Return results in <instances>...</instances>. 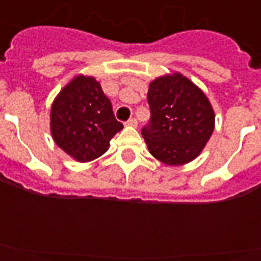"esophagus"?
Masks as SVG:
<instances>
[{
    "label": "esophagus",
    "mask_w": 261,
    "mask_h": 261,
    "mask_svg": "<svg viewBox=\"0 0 261 261\" xmlns=\"http://www.w3.org/2000/svg\"><path fill=\"white\" fill-rule=\"evenodd\" d=\"M126 126H132V128H136L137 126V120L136 118H129L128 121L125 122Z\"/></svg>",
    "instance_id": "obj_1"
}]
</instances>
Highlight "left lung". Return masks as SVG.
<instances>
[{"label":"left lung","instance_id":"obj_1","mask_svg":"<svg viewBox=\"0 0 261 261\" xmlns=\"http://www.w3.org/2000/svg\"><path fill=\"white\" fill-rule=\"evenodd\" d=\"M149 125L141 130L149 153L171 167L199 156L215 129L211 101L195 83L173 72L149 84Z\"/></svg>","mask_w":261,"mask_h":261}]
</instances>
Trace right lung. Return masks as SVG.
I'll return each instance as SVG.
<instances>
[{
    "mask_svg": "<svg viewBox=\"0 0 261 261\" xmlns=\"http://www.w3.org/2000/svg\"><path fill=\"white\" fill-rule=\"evenodd\" d=\"M122 128L113 115L111 100L93 76L73 77L51 104V137L58 148L79 163L102 156L112 137Z\"/></svg>",
    "mask_w": 261,
    "mask_h": 261,
    "instance_id": "add662e5",
    "label": "right lung"
}]
</instances>
